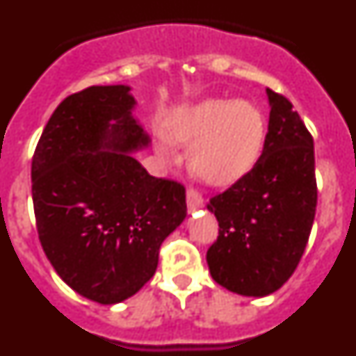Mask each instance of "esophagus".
Instances as JSON below:
<instances>
[{"label": "esophagus", "instance_id": "1", "mask_svg": "<svg viewBox=\"0 0 356 356\" xmlns=\"http://www.w3.org/2000/svg\"><path fill=\"white\" fill-rule=\"evenodd\" d=\"M187 207L188 210H196L203 207V196L193 187L187 188Z\"/></svg>", "mask_w": 356, "mask_h": 356}]
</instances>
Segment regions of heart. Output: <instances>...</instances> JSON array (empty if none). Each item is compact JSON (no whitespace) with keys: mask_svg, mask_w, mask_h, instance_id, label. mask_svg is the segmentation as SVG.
<instances>
[{"mask_svg":"<svg viewBox=\"0 0 356 356\" xmlns=\"http://www.w3.org/2000/svg\"><path fill=\"white\" fill-rule=\"evenodd\" d=\"M171 140L191 146V169L210 185H229L246 175L264 143L259 108L237 99H205L178 110L159 135V147L171 156Z\"/></svg>","mask_w":356,"mask_h":356,"instance_id":"heart-1","label":"heart"}]
</instances>
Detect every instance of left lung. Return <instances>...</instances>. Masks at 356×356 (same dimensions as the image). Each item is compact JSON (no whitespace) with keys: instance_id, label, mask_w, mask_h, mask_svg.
Instances as JSON below:
<instances>
[{"instance_id":"obj_1","label":"left lung","mask_w":356,"mask_h":356,"mask_svg":"<svg viewBox=\"0 0 356 356\" xmlns=\"http://www.w3.org/2000/svg\"><path fill=\"white\" fill-rule=\"evenodd\" d=\"M269 128L260 159L207 209L219 235L207 251L212 278L242 296L278 291L307 248L317 207L314 139L292 103L267 89Z\"/></svg>"}]
</instances>
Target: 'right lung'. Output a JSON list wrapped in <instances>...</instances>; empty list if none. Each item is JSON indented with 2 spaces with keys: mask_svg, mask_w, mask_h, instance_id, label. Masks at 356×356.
<instances>
[{
  "mask_svg": "<svg viewBox=\"0 0 356 356\" xmlns=\"http://www.w3.org/2000/svg\"><path fill=\"white\" fill-rule=\"evenodd\" d=\"M127 85H92L49 118L31 159L37 234L56 275L114 305L155 275L162 242L187 216L185 187L147 175L130 151L149 139ZM118 124L108 130V121Z\"/></svg>",
  "mask_w": 356,
  "mask_h": 356,
  "instance_id": "add662e5",
  "label": "right lung"
}]
</instances>
